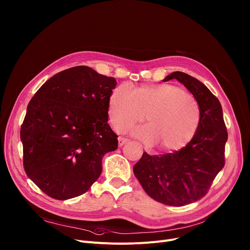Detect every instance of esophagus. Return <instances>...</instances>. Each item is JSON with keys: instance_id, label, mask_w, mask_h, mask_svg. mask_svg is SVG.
I'll list each match as a JSON object with an SVG mask.
<instances>
[{"instance_id": "1", "label": "esophagus", "mask_w": 250, "mask_h": 250, "mask_svg": "<svg viewBox=\"0 0 250 250\" xmlns=\"http://www.w3.org/2000/svg\"><path fill=\"white\" fill-rule=\"evenodd\" d=\"M128 142V140L127 139H125V138H122V137H120L119 138V146H124L125 144H126Z\"/></svg>"}]
</instances>
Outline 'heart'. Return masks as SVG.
Returning a JSON list of instances; mask_svg holds the SVG:
<instances>
[{
	"mask_svg": "<svg viewBox=\"0 0 250 250\" xmlns=\"http://www.w3.org/2000/svg\"><path fill=\"white\" fill-rule=\"evenodd\" d=\"M146 119L132 134L147 145L161 144L166 150L185 147L198 128L201 109L198 101L173 84H146L133 90L127 83L112 89L107 115L112 128L124 131Z\"/></svg>",
	"mask_w": 250,
	"mask_h": 250,
	"instance_id": "heart-1",
	"label": "heart"
}]
</instances>
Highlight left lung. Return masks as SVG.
<instances>
[{
  "mask_svg": "<svg viewBox=\"0 0 250 250\" xmlns=\"http://www.w3.org/2000/svg\"><path fill=\"white\" fill-rule=\"evenodd\" d=\"M177 80L198 101L201 118L192 140L173 152L149 155L144 152L133 173L145 191L154 200L184 207L206 195L224 167L228 130L218 99L197 79L173 72L164 82Z\"/></svg>",
  "mask_w": 250,
  "mask_h": 250,
  "instance_id": "left-lung-1",
  "label": "left lung"
}]
</instances>
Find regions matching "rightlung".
<instances>
[{
    "label": "right lung",
    "instance_id": "1",
    "mask_svg": "<svg viewBox=\"0 0 250 250\" xmlns=\"http://www.w3.org/2000/svg\"><path fill=\"white\" fill-rule=\"evenodd\" d=\"M115 78L78 65L58 73L30 101L21 127L27 175L47 195L79 196L102 173V160L118 148L107 124Z\"/></svg>",
    "mask_w": 250,
    "mask_h": 250
}]
</instances>
